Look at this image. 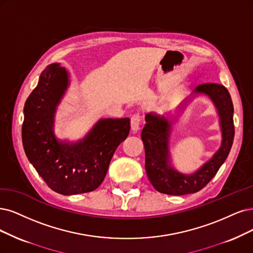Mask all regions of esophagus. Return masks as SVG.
Instances as JSON below:
<instances>
[{"label": "esophagus", "instance_id": "1", "mask_svg": "<svg viewBox=\"0 0 253 253\" xmlns=\"http://www.w3.org/2000/svg\"><path fill=\"white\" fill-rule=\"evenodd\" d=\"M141 123V118H139V115L138 114H135L131 117V130L133 132H137L139 130V124Z\"/></svg>", "mask_w": 253, "mask_h": 253}]
</instances>
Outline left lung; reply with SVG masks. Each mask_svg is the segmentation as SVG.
<instances>
[{
  "label": "left lung",
  "mask_w": 253,
  "mask_h": 253,
  "mask_svg": "<svg viewBox=\"0 0 253 253\" xmlns=\"http://www.w3.org/2000/svg\"><path fill=\"white\" fill-rule=\"evenodd\" d=\"M193 93L192 98L197 95L208 96L216 107L222 132L221 146L211 160L203 164L197 171L191 174L181 173L172 165L169 142L172 123L176 119L174 117H180L183 114L188 102L192 99H185L175 116L171 114L157 116L153 112L146 115V124L141 135L146 154L145 168L154 189L163 194L181 196L203 189L225 162L233 143V105L227 88L221 84L205 83L196 87Z\"/></svg>",
  "instance_id": "8db88e82"
}]
</instances>
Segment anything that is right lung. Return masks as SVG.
I'll list each match as a JSON object with an SVG mask.
<instances>
[{
    "instance_id": "1",
    "label": "right lung",
    "mask_w": 253,
    "mask_h": 253,
    "mask_svg": "<svg viewBox=\"0 0 253 253\" xmlns=\"http://www.w3.org/2000/svg\"><path fill=\"white\" fill-rule=\"evenodd\" d=\"M69 85V72L60 63L48 65L25 103L22 127L28 160L49 188L61 195L96 190L105 178L118 146L130 130L128 118L100 119L77 142L56 137L55 114Z\"/></svg>"
}]
</instances>
